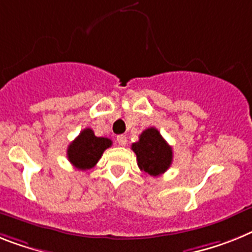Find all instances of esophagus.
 Listing matches in <instances>:
<instances>
[{"label":"esophagus","instance_id":"34e87169","mask_svg":"<svg viewBox=\"0 0 252 252\" xmlns=\"http://www.w3.org/2000/svg\"><path fill=\"white\" fill-rule=\"evenodd\" d=\"M116 142L119 143L120 146H126V142H128V139H126V137L124 134H119V136L116 137Z\"/></svg>","mask_w":252,"mask_h":252}]
</instances>
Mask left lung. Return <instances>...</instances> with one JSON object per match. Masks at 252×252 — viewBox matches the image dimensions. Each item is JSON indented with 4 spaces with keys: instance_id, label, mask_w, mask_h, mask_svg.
Returning a JSON list of instances; mask_svg holds the SVG:
<instances>
[{
    "instance_id": "left-lung-1",
    "label": "left lung",
    "mask_w": 252,
    "mask_h": 252,
    "mask_svg": "<svg viewBox=\"0 0 252 252\" xmlns=\"http://www.w3.org/2000/svg\"><path fill=\"white\" fill-rule=\"evenodd\" d=\"M132 150L137 155L139 169L146 174L158 177L165 173L172 165V147L154 126L141 133L138 142L132 143Z\"/></svg>"
}]
</instances>
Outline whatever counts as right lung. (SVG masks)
I'll use <instances>...</instances> for the list:
<instances>
[{
    "label": "right lung",
    "instance_id": "right-lung-1",
    "mask_svg": "<svg viewBox=\"0 0 252 252\" xmlns=\"http://www.w3.org/2000/svg\"><path fill=\"white\" fill-rule=\"evenodd\" d=\"M111 145V139L96 137L94 130L86 128L67 147V158L77 169L87 170L96 165L103 151Z\"/></svg>",
    "mask_w": 252,
    "mask_h": 252
}]
</instances>
